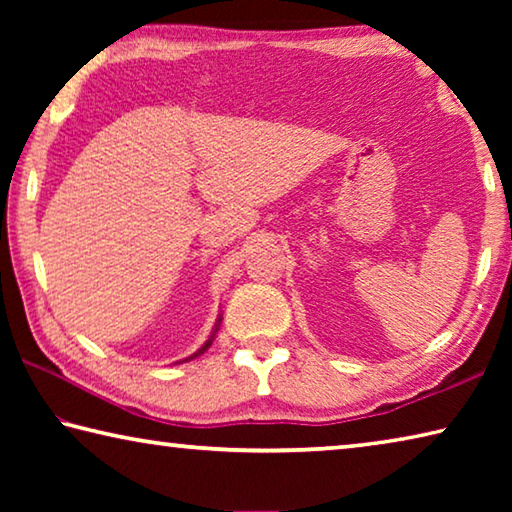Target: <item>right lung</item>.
Returning a JSON list of instances; mask_svg holds the SVG:
<instances>
[{
  "mask_svg": "<svg viewBox=\"0 0 512 512\" xmlns=\"http://www.w3.org/2000/svg\"><path fill=\"white\" fill-rule=\"evenodd\" d=\"M219 325H221V316H219V320H216V325H214V329H212V334H210V339H207L205 343H203V348L201 350H198V352H194L192 354V357H189V359H194V357H198V354H203L207 348H210V345H212V341H214V336H216V332H219Z\"/></svg>",
  "mask_w": 512,
  "mask_h": 512,
  "instance_id": "obj_1",
  "label": "right lung"
}]
</instances>
